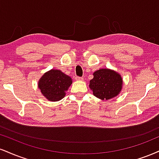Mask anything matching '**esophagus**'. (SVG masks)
Wrapping results in <instances>:
<instances>
[{"mask_svg":"<svg viewBox=\"0 0 159 159\" xmlns=\"http://www.w3.org/2000/svg\"><path fill=\"white\" fill-rule=\"evenodd\" d=\"M75 80H76V81H83L84 78L82 77H78V76H76Z\"/></svg>","mask_w":159,"mask_h":159,"instance_id":"1","label":"esophagus"}]
</instances>
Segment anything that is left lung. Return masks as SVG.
Listing matches in <instances>:
<instances>
[{"mask_svg":"<svg viewBox=\"0 0 159 159\" xmlns=\"http://www.w3.org/2000/svg\"><path fill=\"white\" fill-rule=\"evenodd\" d=\"M89 87L93 95L101 100H110L121 93L123 78L118 72L110 69H100L93 72Z\"/></svg>","mask_w":159,"mask_h":159,"instance_id":"left-lung-1","label":"left lung"}]
</instances>
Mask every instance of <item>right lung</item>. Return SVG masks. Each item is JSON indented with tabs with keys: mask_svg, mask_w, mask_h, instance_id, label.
<instances>
[{
	"mask_svg": "<svg viewBox=\"0 0 159 159\" xmlns=\"http://www.w3.org/2000/svg\"><path fill=\"white\" fill-rule=\"evenodd\" d=\"M72 84L70 76L59 70L45 72L38 81V88L41 94L49 101H58L64 98L66 91Z\"/></svg>",
	"mask_w": 159,
	"mask_h": 159,
	"instance_id": "add662e5",
	"label": "right lung"
}]
</instances>
